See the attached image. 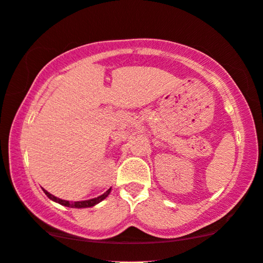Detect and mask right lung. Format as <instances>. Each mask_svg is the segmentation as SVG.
<instances>
[{
	"mask_svg": "<svg viewBox=\"0 0 263 263\" xmlns=\"http://www.w3.org/2000/svg\"><path fill=\"white\" fill-rule=\"evenodd\" d=\"M111 190V187L108 189L103 195L99 196L97 198H93V199H88V200H83V201H68V200H64V199H60V198L54 197L53 195H51V193L47 192L46 190L43 189V191H44L45 195L50 198L51 200L55 201V203H58L60 205H64V206H67V208H74V209H85V208H91V206L97 205L98 203H100L101 200L105 199L106 197H108L109 192Z\"/></svg>",
	"mask_w": 263,
	"mask_h": 263,
	"instance_id": "1",
	"label": "right lung"
}]
</instances>
